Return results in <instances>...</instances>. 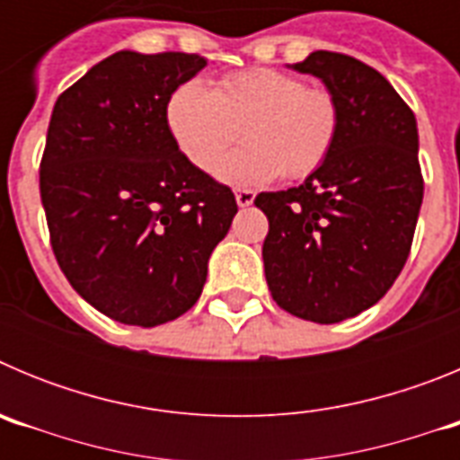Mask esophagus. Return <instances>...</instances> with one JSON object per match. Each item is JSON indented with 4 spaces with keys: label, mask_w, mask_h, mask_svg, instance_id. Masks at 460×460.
I'll use <instances>...</instances> for the list:
<instances>
[{
    "label": "esophagus",
    "mask_w": 460,
    "mask_h": 460,
    "mask_svg": "<svg viewBox=\"0 0 460 460\" xmlns=\"http://www.w3.org/2000/svg\"><path fill=\"white\" fill-rule=\"evenodd\" d=\"M234 200H237L239 207H249V205H253L255 193H253V190H249V189H239L237 193H234Z\"/></svg>",
    "instance_id": "34e87169"
}]
</instances>
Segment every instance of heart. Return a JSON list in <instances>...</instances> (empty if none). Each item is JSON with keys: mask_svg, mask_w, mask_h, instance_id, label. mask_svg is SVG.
I'll use <instances>...</instances> for the list:
<instances>
[{"mask_svg": "<svg viewBox=\"0 0 460 460\" xmlns=\"http://www.w3.org/2000/svg\"><path fill=\"white\" fill-rule=\"evenodd\" d=\"M165 124L190 165L211 172L238 137L247 145L224 159L218 180L260 186L286 174L304 180L327 161L339 133V105L332 92L276 68H246L223 75L214 89L200 80L174 87Z\"/></svg>", "mask_w": 460, "mask_h": 460, "instance_id": "heart-1", "label": "heart"}]
</instances>
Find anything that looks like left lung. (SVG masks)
I'll return each instance as SVG.
<instances>
[{"instance_id": "obj_1", "label": "left lung", "mask_w": 460, "mask_h": 460, "mask_svg": "<svg viewBox=\"0 0 460 460\" xmlns=\"http://www.w3.org/2000/svg\"><path fill=\"white\" fill-rule=\"evenodd\" d=\"M339 105L327 161L302 186L260 193L274 302L296 318L334 324L380 302L403 270L424 198L417 119L385 75L341 52L299 64Z\"/></svg>"}]
</instances>
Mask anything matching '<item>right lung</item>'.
Listing matches in <instances>:
<instances>
[{"label":"right lung","instance_id":"obj_1","mask_svg":"<svg viewBox=\"0 0 460 460\" xmlns=\"http://www.w3.org/2000/svg\"><path fill=\"white\" fill-rule=\"evenodd\" d=\"M200 55L121 50L59 93L40 158V202L73 290L108 318L156 327L198 302L237 200L190 165L165 124Z\"/></svg>","mask_w":460,"mask_h":460}]
</instances>
